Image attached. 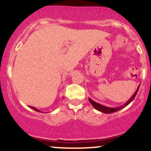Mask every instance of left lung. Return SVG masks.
Returning <instances> with one entry per match:
<instances>
[{"instance_id":"1","label":"left lung","mask_w":151,"mask_h":151,"mask_svg":"<svg viewBox=\"0 0 151 151\" xmlns=\"http://www.w3.org/2000/svg\"><path fill=\"white\" fill-rule=\"evenodd\" d=\"M139 88H140V86H138V87H137L136 91L134 92V93H133V95L131 96V98L129 99L128 100V101L126 102L125 104H124L122 105V106H117V107L113 108V107H108V106H104V105H101V104H100L97 103V102H95L94 101H93V100L90 98H88V100H89V101L91 102V104H92V106H93L96 110H98V111H101V112H103V113H105V114H111V113L116 112V111H119V110L122 109V108L125 107V106H127V105L130 103V102H132V100L134 99V97H135L136 94H137Z\"/></svg>"}]
</instances>
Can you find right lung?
Here are the masks:
<instances>
[{
  "label": "right lung",
  "mask_w": 151,
  "mask_h": 151,
  "mask_svg": "<svg viewBox=\"0 0 151 151\" xmlns=\"http://www.w3.org/2000/svg\"><path fill=\"white\" fill-rule=\"evenodd\" d=\"M29 107H30L31 109H32L35 110V111H38V112H41V111H40V110H39V109H37L36 107H34V106H29Z\"/></svg>",
  "instance_id": "1"
}]
</instances>
